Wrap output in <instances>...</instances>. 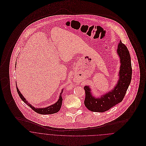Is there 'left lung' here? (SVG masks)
<instances>
[{
    "instance_id": "left-lung-1",
    "label": "left lung",
    "mask_w": 146,
    "mask_h": 146,
    "mask_svg": "<svg viewBox=\"0 0 146 146\" xmlns=\"http://www.w3.org/2000/svg\"><path fill=\"white\" fill-rule=\"evenodd\" d=\"M117 53L120 60V67L119 79L113 89L97 98L92 95L89 86L84 87L85 92L84 104L91 111L104 112L119 104L124 99L131 80V58L127 47L121 40L117 46Z\"/></svg>"
}]
</instances>
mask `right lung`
<instances>
[{
  "label": "right lung",
  "mask_w": 146,
  "mask_h": 146,
  "mask_svg": "<svg viewBox=\"0 0 146 146\" xmlns=\"http://www.w3.org/2000/svg\"><path fill=\"white\" fill-rule=\"evenodd\" d=\"M16 86H17V85H16ZM16 88H17V92H18V94H19L20 97L21 98V100L24 102V103L27 104L29 107H30L31 108H32L35 112H36L38 113L42 114V115L53 114V113L58 112L61 107L62 103V94L63 93V89L61 90V92L60 93V97H59L58 101L57 102H56L55 104H54L52 105H50L49 106H48L47 107H45V108H35L34 107H33L32 105H31L26 101V100L24 98V97L22 96L21 92L19 90L17 86L16 87Z\"/></svg>",
  "instance_id": "right-lung-1"
}]
</instances>
